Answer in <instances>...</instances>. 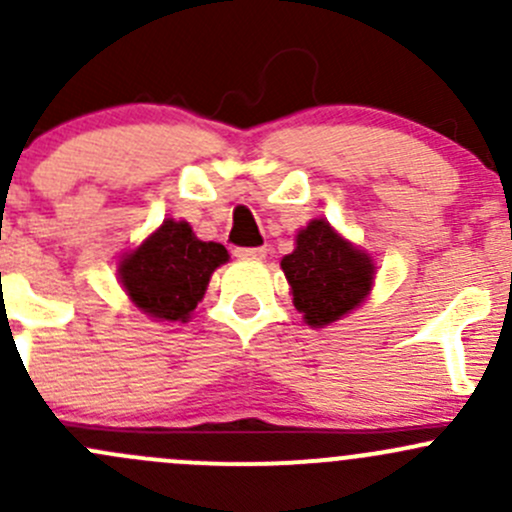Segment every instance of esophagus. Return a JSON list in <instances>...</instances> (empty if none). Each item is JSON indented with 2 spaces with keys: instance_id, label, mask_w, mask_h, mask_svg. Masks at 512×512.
<instances>
[{
  "instance_id": "34e87169",
  "label": "esophagus",
  "mask_w": 512,
  "mask_h": 512,
  "mask_svg": "<svg viewBox=\"0 0 512 512\" xmlns=\"http://www.w3.org/2000/svg\"><path fill=\"white\" fill-rule=\"evenodd\" d=\"M237 257H245V260H262L267 255V247H237Z\"/></svg>"
}]
</instances>
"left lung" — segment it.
<instances>
[{
    "mask_svg": "<svg viewBox=\"0 0 512 512\" xmlns=\"http://www.w3.org/2000/svg\"><path fill=\"white\" fill-rule=\"evenodd\" d=\"M294 307L309 327H324L364 302L374 282L369 255L339 237L327 220L299 230L292 255L282 257Z\"/></svg>",
    "mask_w": 512,
    "mask_h": 512,
    "instance_id": "8db88e82",
    "label": "left lung"
}]
</instances>
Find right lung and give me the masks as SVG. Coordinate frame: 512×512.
<instances>
[{
	"mask_svg": "<svg viewBox=\"0 0 512 512\" xmlns=\"http://www.w3.org/2000/svg\"><path fill=\"white\" fill-rule=\"evenodd\" d=\"M223 262L227 250L220 242H203L188 223L165 220L136 252L123 257L118 275L148 317L185 322Z\"/></svg>",
	"mask_w": 512,
	"mask_h": 512,
	"instance_id": "right-lung-1",
	"label": "right lung"
}]
</instances>
